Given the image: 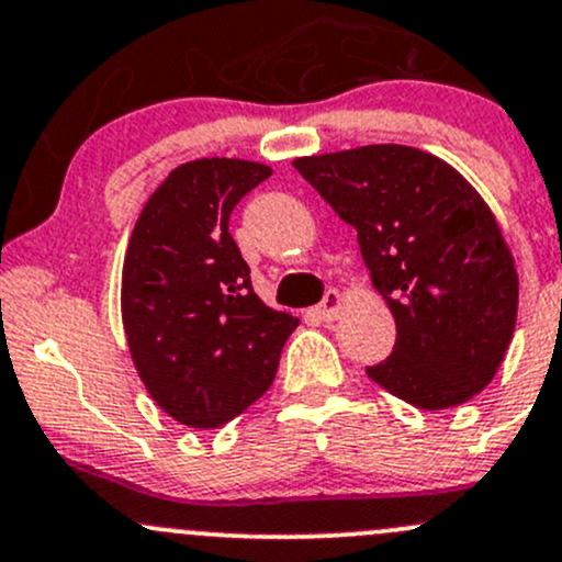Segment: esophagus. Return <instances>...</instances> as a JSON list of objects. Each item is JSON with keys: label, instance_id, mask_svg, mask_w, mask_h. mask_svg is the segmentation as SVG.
Wrapping results in <instances>:
<instances>
[{"label": "esophagus", "instance_id": "esophagus-1", "mask_svg": "<svg viewBox=\"0 0 562 562\" xmlns=\"http://www.w3.org/2000/svg\"><path fill=\"white\" fill-rule=\"evenodd\" d=\"M341 306H345V296H341L339 291H326V296H323L321 304L315 306V315L321 317V321H336Z\"/></svg>", "mask_w": 562, "mask_h": 562}]
</instances>
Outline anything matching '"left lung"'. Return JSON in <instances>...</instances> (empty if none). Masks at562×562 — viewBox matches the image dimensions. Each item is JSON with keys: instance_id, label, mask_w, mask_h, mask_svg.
<instances>
[{"instance_id": "obj_1", "label": "left lung", "mask_w": 562, "mask_h": 562, "mask_svg": "<svg viewBox=\"0 0 562 562\" xmlns=\"http://www.w3.org/2000/svg\"><path fill=\"white\" fill-rule=\"evenodd\" d=\"M299 175L358 232L395 347L366 374L417 409L490 385L509 350L519 280L495 215L458 169L406 145L304 156Z\"/></svg>"}]
</instances>
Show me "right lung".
<instances>
[{
  "instance_id": "1",
  "label": "right lung",
  "mask_w": 562,
  "mask_h": 562,
  "mask_svg": "<svg viewBox=\"0 0 562 562\" xmlns=\"http://www.w3.org/2000/svg\"><path fill=\"white\" fill-rule=\"evenodd\" d=\"M271 175L241 158L180 164L128 239L121 315L150 398L188 428H221L271 387L299 317L256 296L228 234L232 210Z\"/></svg>"
}]
</instances>
